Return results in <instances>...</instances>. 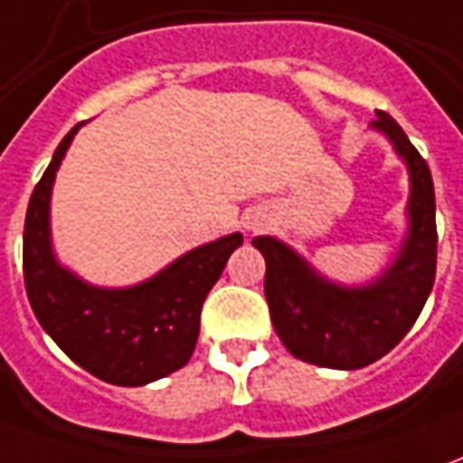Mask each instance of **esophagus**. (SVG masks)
I'll return each instance as SVG.
<instances>
[{
	"label": "esophagus",
	"mask_w": 463,
	"mask_h": 463,
	"mask_svg": "<svg viewBox=\"0 0 463 463\" xmlns=\"http://www.w3.org/2000/svg\"><path fill=\"white\" fill-rule=\"evenodd\" d=\"M258 228V222H248V231H256Z\"/></svg>",
	"instance_id": "34e87169"
}]
</instances>
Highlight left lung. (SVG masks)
Instances as JSON below:
<instances>
[{
    "mask_svg": "<svg viewBox=\"0 0 463 463\" xmlns=\"http://www.w3.org/2000/svg\"><path fill=\"white\" fill-rule=\"evenodd\" d=\"M373 128L408 166V231L385 271L363 286L335 284L291 245L258 235L266 258V301L284 347L297 360L332 370H360L388 354L423 309L436 279V197L426 159L385 111Z\"/></svg>",
    "mask_w": 463,
    "mask_h": 463,
    "instance_id": "left-lung-1",
    "label": "left lung"
}]
</instances>
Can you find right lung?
Masks as SVG:
<instances>
[{
	"instance_id": "1",
	"label": "right lung",
	"mask_w": 463,
	"mask_h": 463,
	"mask_svg": "<svg viewBox=\"0 0 463 463\" xmlns=\"http://www.w3.org/2000/svg\"><path fill=\"white\" fill-rule=\"evenodd\" d=\"M73 126L37 182L24 218V286L37 322L75 364L103 383L139 388L184 367L200 335V311L241 232L197 245L152 279L103 288L65 269L52 250L50 197Z\"/></svg>"
}]
</instances>
